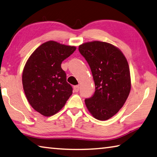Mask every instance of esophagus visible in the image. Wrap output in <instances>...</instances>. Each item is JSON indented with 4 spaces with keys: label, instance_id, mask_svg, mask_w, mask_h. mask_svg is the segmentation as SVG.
Listing matches in <instances>:
<instances>
[{
    "label": "esophagus",
    "instance_id": "1",
    "mask_svg": "<svg viewBox=\"0 0 157 157\" xmlns=\"http://www.w3.org/2000/svg\"><path fill=\"white\" fill-rule=\"evenodd\" d=\"M73 88H74V90H75V92L78 93L79 91V86H74Z\"/></svg>",
    "mask_w": 157,
    "mask_h": 157
}]
</instances>
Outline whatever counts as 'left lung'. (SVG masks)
<instances>
[{
    "label": "left lung",
    "mask_w": 157,
    "mask_h": 157,
    "mask_svg": "<svg viewBox=\"0 0 157 157\" xmlns=\"http://www.w3.org/2000/svg\"><path fill=\"white\" fill-rule=\"evenodd\" d=\"M92 72L95 91L85 99L94 117L104 121L121 109L129 95L130 74L126 57L117 47L100 41L86 42L79 46Z\"/></svg>",
    "instance_id": "obj_1"
}]
</instances>
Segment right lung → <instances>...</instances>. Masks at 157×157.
<instances>
[{"instance_id": "obj_1", "label": "right lung", "mask_w": 157, "mask_h": 157, "mask_svg": "<svg viewBox=\"0 0 157 157\" xmlns=\"http://www.w3.org/2000/svg\"><path fill=\"white\" fill-rule=\"evenodd\" d=\"M76 47L48 41L33 51L22 72V85L28 101L34 110L45 117L60 110L73 93L62 70V61Z\"/></svg>"}]
</instances>
